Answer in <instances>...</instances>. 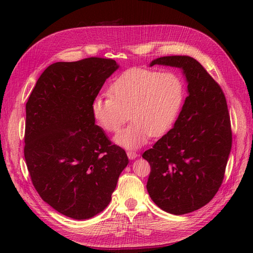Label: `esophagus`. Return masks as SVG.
Instances as JSON below:
<instances>
[{"mask_svg": "<svg viewBox=\"0 0 253 253\" xmlns=\"http://www.w3.org/2000/svg\"><path fill=\"white\" fill-rule=\"evenodd\" d=\"M126 155H127V157L129 159H135L137 156H138V154H137V153L134 152V151H127L126 152Z\"/></svg>", "mask_w": 253, "mask_h": 253, "instance_id": "1", "label": "esophagus"}]
</instances>
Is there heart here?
I'll return each instance as SVG.
<instances>
[{
  "instance_id": "1",
  "label": "heart",
  "mask_w": 253,
  "mask_h": 253,
  "mask_svg": "<svg viewBox=\"0 0 253 253\" xmlns=\"http://www.w3.org/2000/svg\"><path fill=\"white\" fill-rule=\"evenodd\" d=\"M186 96L185 83L175 72L134 67L122 73L110 87V96L91 102L96 124L108 133H117L129 118L133 121L116 136L126 149H138L151 136L166 134L174 125Z\"/></svg>"
}]
</instances>
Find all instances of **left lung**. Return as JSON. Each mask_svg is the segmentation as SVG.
Masks as SVG:
<instances>
[{"mask_svg": "<svg viewBox=\"0 0 253 253\" xmlns=\"http://www.w3.org/2000/svg\"><path fill=\"white\" fill-rule=\"evenodd\" d=\"M182 68L189 96L174 127L142 154L150 164L147 190L160 209L175 215L208 204L224 180L232 145L230 115L219 84L189 56H167L153 65Z\"/></svg>", "mask_w": 253, "mask_h": 253, "instance_id": "1", "label": "left lung"}]
</instances>
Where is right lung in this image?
Listing matches in <instances>:
<instances>
[{
	"label": "right lung",
	"instance_id": "1",
	"mask_svg": "<svg viewBox=\"0 0 253 253\" xmlns=\"http://www.w3.org/2000/svg\"><path fill=\"white\" fill-rule=\"evenodd\" d=\"M118 65L89 57L49 65L26 103L24 157L42 200L74 219L101 212L128 164L95 125L91 102Z\"/></svg>",
	"mask_w": 253,
	"mask_h": 253
}]
</instances>
